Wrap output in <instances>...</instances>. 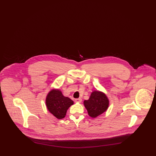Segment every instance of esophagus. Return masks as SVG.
<instances>
[{
	"instance_id": "34e87169",
	"label": "esophagus",
	"mask_w": 156,
	"mask_h": 156,
	"mask_svg": "<svg viewBox=\"0 0 156 156\" xmlns=\"http://www.w3.org/2000/svg\"><path fill=\"white\" fill-rule=\"evenodd\" d=\"M75 102H81L82 99L81 98H76V99H75Z\"/></svg>"
}]
</instances>
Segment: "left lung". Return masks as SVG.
Listing matches in <instances>:
<instances>
[{
    "mask_svg": "<svg viewBox=\"0 0 156 156\" xmlns=\"http://www.w3.org/2000/svg\"><path fill=\"white\" fill-rule=\"evenodd\" d=\"M88 115L92 118H96L106 111L109 106V101L102 92L94 91L88 100L83 102Z\"/></svg>",
    "mask_w": 156,
    "mask_h": 156,
    "instance_id": "left-lung-1",
    "label": "left lung"
}]
</instances>
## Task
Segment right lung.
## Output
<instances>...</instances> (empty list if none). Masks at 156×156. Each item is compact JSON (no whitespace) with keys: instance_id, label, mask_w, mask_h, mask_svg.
Here are the masks:
<instances>
[{"instance_id":"add662e5","label":"right lung","mask_w":156,"mask_h":156,"mask_svg":"<svg viewBox=\"0 0 156 156\" xmlns=\"http://www.w3.org/2000/svg\"><path fill=\"white\" fill-rule=\"evenodd\" d=\"M73 101L65 97L58 89L51 90L46 98L47 109L57 118L61 119L66 115L67 109L73 105Z\"/></svg>"}]
</instances>
